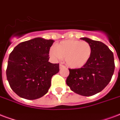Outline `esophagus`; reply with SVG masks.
Returning a JSON list of instances; mask_svg holds the SVG:
<instances>
[{"label":"esophagus","mask_w":120,"mask_h":120,"mask_svg":"<svg viewBox=\"0 0 120 120\" xmlns=\"http://www.w3.org/2000/svg\"><path fill=\"white\" fill-rule=\"evenodd\" d=\"M63 67H64V66L63 64H59V68H62Z\"/></svg>","instance_id":"1"}]
</instances>
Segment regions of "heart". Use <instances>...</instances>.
I'll use <instances>...</instances> for the list:
<instances>
[{
	"instance_id": "heart-1",
	"label": "heart",
	"mask_w": 120,
	"mask_h": 120,
	"mask_svg": "<svg viewBox=\"0 0 120 120\" xmlns=\"http://www.w3.org/2000/svg\"><path fill=\"white\" fill-rule=\"evenodd\" d=\"M92 48L86 41L68 40L61 42L50 51L53 58H64L66 64L71 68H79L87 63L91 57Z\"/></svg>"
}]
</instances>
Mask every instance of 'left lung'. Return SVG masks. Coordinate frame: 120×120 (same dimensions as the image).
<instances>
[{
	"label": "left lung",
	"mask_w": 120,
	"mask_h": 120,
	"mask_svg": "<svg viewBox=\"0 0 120 120\" xmlns=\"http://www.w3.org/2000/svg\"><path fill=\"white\" fill-rule=\"evenodd\" d=\"M90 44L91 57L86 64L78 69H69L66 84L74 92L91 96L102 91L108 85L115 71L113 53L100 41L82 38Z\"/></svg>",
	"instance_id": "left-lung-1"
}]
</instances>
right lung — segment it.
<instances>
[{"instance_id":"1","label":"right lung","mask_w":120,"mask_h":120,"mask_svg":"<svg viewBox=\"0 0 120 120\" xmlns=\"http://www.w3.org/2000/svg\"><path fill=\"white\" fill-rule=\"evenodd\" d=\"M54 40L35 38L21 42L11 52L6 76L11 88L19 97L37 99L47 93L51 78L59 64L49 62Z\"/></svg>"}]
</instances>
